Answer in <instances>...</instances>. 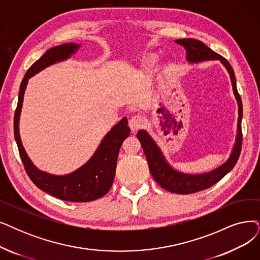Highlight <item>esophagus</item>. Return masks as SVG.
I'll list each match as a JSON object with an SVG mask.
<instances>
[{
	"label": "esophagus",
	"instance_id": "esophagus-1",
	"mask_svg": "<svg viewBox=\"0 0 260 260\" xmlns=\"http://www.w3.org/2000/svg\"><path fill=\"white\" fill-rule=\"evenodd\" d=\"M144 124V119L141 115H134L129 119V127L132 131H138Z\"/></svg>",
	"mask_w": 260,
	"mask_h": 260
}]
</instances>
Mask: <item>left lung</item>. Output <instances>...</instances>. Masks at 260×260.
<instances>
[{
  "label": "left lung",
  "instance_id": "1",
  "mask_svg": "<svg viewBox=\"0 0 260 260\" xmlns=\"http://www.w3.org/2000/svg\"><path fill=\"white\" fill-rule=\"evenodd\" d=\"M176 44L182 46L186 51V59L190 63H200L203 60L210 59H220L221 63L226 67L227 71L230 72L231 80L233 83V89L236 99L238 101L239 108V118H238V133L234 149L231 153V157L225 163H223L219 168L205 174L200 175H189L177 172L166 162L165 158L157 146V144L151 139L149 134L145 130H140L137 134L138 139L141 142L144 153L146 155L148 162L149 171L152 175L153 179L157 181L166 191L177 194H192L195 192H200L210 188L217 181H220L224 176L231 172L236 165L239 157H240L241 146H242V130H241V120H242V101L239 95L236 85V78L234 74V69L228 61L215 53L210 48L207 47L202 41L192 38H183L175 40Z\"/></svg>",
  "mask_w": 260,
  "mask_h": 260
}]
</instances>
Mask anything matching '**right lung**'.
<instances>
[{"mask_svg":"<svg viewBox=\"0 0 260 260\" xmlns=\"http://www.w3.org/2000/svg\"><path fill=\"white\" fill-rule=\"evenodd\" d=\"M79 47V45L69 43L51 48L28 68L20 85L18 105L14 117V132L25 172L37 188L59 200L85 203L100 199L111 189L115 177L116 162L120 146L130 134L127 118H122L111 129L100 143L94 155L84 165L71 174L64 176H55L39 171L27 157L19 134V118L28 79L56 61L68 58Z\"/></svg>","mask_w":260,"mask_h":260,"instance_id":"add662e5","label":"right lung"}]
</instances>
